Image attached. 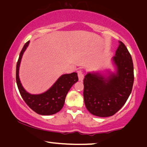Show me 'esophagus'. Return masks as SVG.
<instances>
[{"instance_id":"1","label":"esophagus","mask_w":147,"mask_h":147,"mask_svg":"<svg viewBox=\"0 0 147 147\" xmlns=\"http://www.w3.org/2000/svg\"><path fill=\"white\" fill-rule=\"evenodd\" d=\"M78 77L79 81H83L84 79V73L82 70L78 71Z\"/></svg>"}]
</instances>
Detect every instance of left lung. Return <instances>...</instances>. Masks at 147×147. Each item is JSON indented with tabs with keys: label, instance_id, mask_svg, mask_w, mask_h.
Returning a JSON list of instances; mask_svg holds the SVG:
<instances>
[{
	"label": "left lung",
	"instance_id": "1",
	"mask_svg": "<svg viewBox=\"0 0 147 147\" xmlns=\"http://www.w3.org/2000/svg\"><path fill=\"white\" fill-rule=\"evenodd\" d=\"M111 59L114 71L88 72L84 79V101L87 110L98 117H109L121 109L134 84L132 57L122 42Z\"/></svg>",
	"mask_w": 147,
	"mask_h": 147
}]
</instances>
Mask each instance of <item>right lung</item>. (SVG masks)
I'll return each mask as SVG.
<instances>
[{
	"instance_id": "1",
	"label": "right lung",
	"mask_w": 147,
	"mask_h": 147,
	"mask_svg": "<svg viewBox=\"0 0 147 147\" xmlns=\"http://www.w3.org/2000/svg\"><path fill=\"white\" fill-rule=\"evenodd\" d=\"M30 40L25 44L20 51L16 67V81L20 95L31 109L43 115L55 114L63 107L65 98L69 89L78 81L76 72L65 74L61 76L48 90L38 94H32L23 87L19 78L20 62L24 51L29 46Z\"/></svg>"
}]
</instances>
